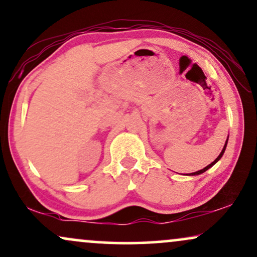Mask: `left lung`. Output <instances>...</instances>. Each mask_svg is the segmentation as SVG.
Wrapping results in <instances>:
<instances>
[{"mask_svg": "<svg viewBox=\"0 0 257 257\" xmlns=\"http://www.w3.org/2000/svg\"><path fill=\"white\" fill-rule=\"evenodd\" d=\"M226 144H228V139H226V142H225V144H224V148H223V150H222V152H221V153H219V156H218V157H217V158H216V159H215V161L211 163V164H209L208 166H205V168H204V169L199 170V171H196V172L189 173V176H197V175H201V173H203V172H205V171H206V170H208V169H210V168H211V166H212V165H215V164H216V163H217V162L219 161V159H221V158H222L223 153H224V151H225Z\"/></svg>", "mask_w": 257, "mask_h": 257, "instance_id": "1", "label": "left lung"}]
</instances>
